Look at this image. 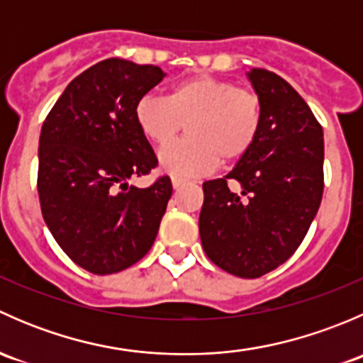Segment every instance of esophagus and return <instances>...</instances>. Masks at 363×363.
Here are the masks:
<instances>
[{
	"mask_svg": "<svg viewBox=\"0 0 363 363\" xmlns=\"http://www.w3.org/2000/svg\"><path fill=\"white\" fill-rule=\"evenodd\" d=\"M186 182H188V181H184V179H181V177H174V179H172V186H174V189L182 188V186H184Z\"/></svg>",
	"mask_w": 363,
	"mask_h": 363,
	"instance_id": "34e87169",
	"label": "esophagus"
}]
</instances>
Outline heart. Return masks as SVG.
Segmentation results:
<instances>
[{"instance_id": "b5f03b06", "label": "heart", "mask_w": 363, "mask_h": 363, "mask_svg": "<svg viewBox=\"0 0 363 363\" xmlns=\"http://www.w3.org/2000/svg\"><path fill=\"white\" fill-rule=\"evenodd\" d=\"M135 123L151 144H170L182 124L186 137L160 152V164L175 177L205 174L242 158L258 138L263 105L258 94L208 75L182 79L164 98L145 94L135 105Z\"/></svg>"}]
</instances>
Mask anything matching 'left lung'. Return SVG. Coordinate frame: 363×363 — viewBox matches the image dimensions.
Segmentation results:
<instances>
[{
    "label": "left lung",
    "instance_id": "obj_1",
    "mask_svg": "<svg viewBox=\"0 0 363 363\" xmlns=\"http://www.w3.org/2000/svg\"><path fill=\"white\" fill-rule=\"evenodd\" d=\"M263 123L230 174L203 182L199 228L205 255L237 277L277 269L302 244L323 196V130L276 73L252 68Z\"/></svg>",
    "mask_w": 363,
    "mask_h": 363
}]
</instances>
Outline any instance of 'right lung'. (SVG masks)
<instances>
[{
	"instance_id": "add662e5",
	"label": "right lung",
	"mask_w": 363,
	"mask_h": 363,
	"mask_svg": "<svg viewBox=\"0 0 363 363\" xmlns=\"http://www.w3.org/2000/svg\"><path fill=\"white\" fill-rule=\"evenodd\" d=\"M152 65L111 57L68 84L45 117L38 196L50 233L69 259L105 276L144 258L172 196L170 177L128 186L158 167L135 123V105L163 80Z\"/></svg>"
}]
</instances>
